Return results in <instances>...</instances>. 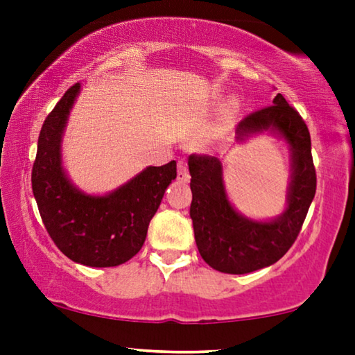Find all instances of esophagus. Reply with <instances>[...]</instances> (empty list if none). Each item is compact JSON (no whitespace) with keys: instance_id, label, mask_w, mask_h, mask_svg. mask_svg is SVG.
Wrapping results in <instances>:
<instances>
[{"instance_id":"34e87169","label":"esophagus","mask_w":355,"mask_h":355,"mask_svg":"<svg viewBox=\"0 0 355 355\" xmlns=\"http://www.w3.org/2000/svg\"><path fill=\"white\" fill-rule=\"evenodd\" d=\"M178 179L182 182H187L189 179H191V174H189V169H187V164L182 162H178Z\"/></svg>"}]
</instances>
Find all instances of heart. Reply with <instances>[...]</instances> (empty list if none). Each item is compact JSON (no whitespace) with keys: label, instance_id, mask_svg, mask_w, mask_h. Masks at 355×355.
<instances>
[{"label":"heart","instance_id":"b5f03b06","mask_svg":"<svg viewBox=\"0 0 355 355\" xmlns=\"http://www.w3.org/2000/svg\"><path fill=\"white\" fill-rule=\"evenodd\" d=\"M231 113H232V105H227L226 108H225V116H226V118H230ZM221 132H223V125H218V128L215 129V132H213V135H215V137H216V135H220Z\"/></svg>","mask_w":355,"mask_h":355}]
</instances>
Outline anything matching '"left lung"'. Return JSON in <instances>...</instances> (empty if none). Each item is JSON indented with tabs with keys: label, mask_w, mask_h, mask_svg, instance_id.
Instances as JSON below:
<instances>
[{
	"label": "left lung",
	"mask_w": 355,
	"mask_h": 355,
	"mask_svg": "<svg viewBox=\"0 0 355 355\" xmlns=\"http://www.w3.org/2000/svg\"><path fill=\"white\" fill-rule=\"evenodd\" d=\"M276 130L293 150V179L288 207L273 221H252L227 200L221 162L210 155H191V218L197 249L211 268L244 275L278 261L297 239L317 191L310 132L302 116L281 94L273 105L247 114L237 125V139Z\"/></svg>",
	"instance_id": "1"
}]
</instances>
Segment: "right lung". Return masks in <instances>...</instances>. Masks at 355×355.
Instances as JSON below:
<instances>
[{
	"label": "right lung",
	"mask_w": 355,
	"mask_h": 355,
	"mask_svg": "<svg viewBox=\"0 0 355 355\" xmlns=\"http://www.w3.org/2000/svg\"><path fill=\"white\" fill-rule=\"evenodd\" d=\"M74 84L46 116L38 135L32 191L48 234L67 259L87 266H118L142 249L176 162L148 166L110 196H85L61 166V135L79 94Z\"/></svg>",
	"instance_id": "right-lung-1"
}]
</instances>
